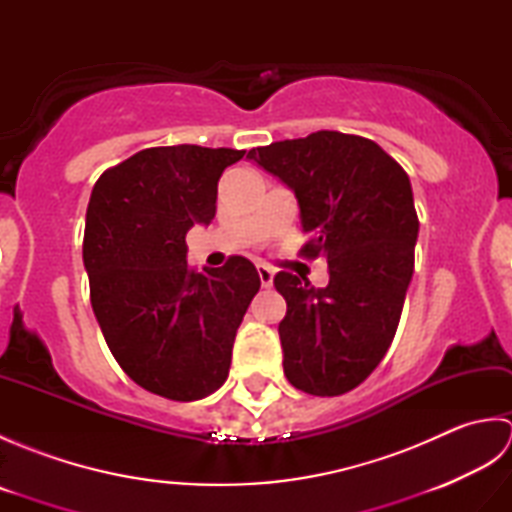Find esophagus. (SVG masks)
Returning a JSON list of instances; mask_svg holds the SVG:
<instances>
[{"mask_svg": "<svg viewBox=\"0 0 512 512\" xmlns=\"http://www.w3.org/2000/svg\"><path fill=\"white\" fill-rule=\"evenodd\" d=\"M257 275H259V281H262L264 288L273 286V277H275L273 268L266 266V264H257Z\"/></svg>", "mask_w": 512, "mask_h": 512, "instance_id": "34e87169", "label": "esophagus"}]
</instances>
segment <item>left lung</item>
<instances>
[{
  "instance_id": "left-lung-1",
  "label": "left lung",
  "mask_w": 512,
  "mask_h": 512,
  "mask_svg": "<svg viewBox=\"0 0 512 512\" xmlns=\"http://www.w3.org/2000/svg\"><path fill=\"white\" fill-rule=\"evenodd\" d=\"M248 158L295 191L299 253L328 259L330 281L314 288L281 270L279 323L284 374L312 396H341L383 361L413 275L418 213L407 171L374 140L314 132L248 151Z\"/></svg>"
}]
</instances>
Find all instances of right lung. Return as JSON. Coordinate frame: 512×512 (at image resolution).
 <instances>
[{
	"instance_id": "obj_1",
	"label": "right lung",
	"mask_w": 512,
	"mask_h": 512,
	"mask_svg": "<svg viewBox=\"0 0 512 512\" xmlns=\"http://www.w3.org/2000/svg\"><path fill=\"white\" fill-rule=\"evenodd\" d=\"M246 151L149 147L96 180L85 215L83 264L105 343L136 385L191 402L224 385L239 323L257 295L242 255L198 273L187 231L211 224L222 171Z\"/></svg>"
}]
</instances>
